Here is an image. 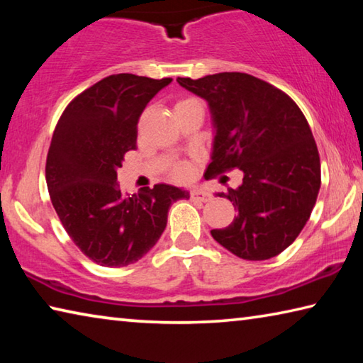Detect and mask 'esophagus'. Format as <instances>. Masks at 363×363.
Returning a JSON list of instances; mask_svg holds the SVG:
<instances>
[{"label":"esophagus","instance_id":"esophagus-1","mask_svg":"<svg viewBox=\"0 0 363 363\" xmlns=\"http://www.w3.org/2000/svg\"><path fill=\"white\" fill-rule=\"evenodd\" d=\"M190 199L195 201H201V203H206V201L211 200V194L206 192L203 189H192L190 190Z\"/></svg>","mask_w":363,"mask_h":363}]
</instances>
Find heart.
Wrapping results in <instances>:
<instances>
[{
    "label": "heart",
    "mask_w": 363,
    "mask_h": 363,
    "mask_svg": "<svg viewBox=\"0 0 363 363\" xmlns=\"http://www.w3.org/2000/svg\"><path fill=\"white\" fill-rule=\"evenodd\" d=\"M194 176V167L192 164H187V163H181V164H176L174 169H173V177L176 181H181V182H186L190 181Z\"/></svg>",
    "instance_id": "obj_1"
}]
</instances>
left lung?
I'll return each mask as SVG.
<instances>
[{
	"label": "left lung",
	"mask_w": 363,
	"mask_h": 363,
	"mask_svg": "<svg viewBox=\"0 0 363 363\" xmlns=\"http://www.w3.org/2000/svg\"><path fill=\"white\" fill-rule=\"evenodd\" d=\"M210 104L216 126L213 162L205 174L243 171L227 189L238 216L214 240L242 259L264 261L296 240L320 189V157L304 113L290 96L248 73L177 78Z\"/></svg>",
	"instance_id": "obj_1"
}]
</instances>
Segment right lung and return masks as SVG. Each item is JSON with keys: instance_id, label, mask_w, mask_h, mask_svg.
Returning a JSON list of instances; mask_svg holds the SVG:
<instances>
[{"instance_id": "1", "label": "right lung", "mask_w": 363, "mask_h": 363, "mask_svg": "<svg viewBox=\"0 0 363 363\" xmlns=\"http://www.w3.org/2000/svg\"><path fill=\"white\" fill-rule=\"evenodd\" d=\"M173 78L133 73L106 77L84 89L56 125L46 158V184L65 232L82 253L104 267L139 261L167 227L169 206L184 190L155 184L125 195L116 171L136 149L147 104Z\"/></svg>"}]
</instances>
